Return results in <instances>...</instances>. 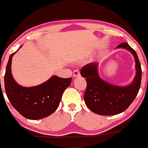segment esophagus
I'll return each instance as SVG.
<instances>
[{
	"label": "esophagus",
	"instance_id": "obj_1",
	"mask_svg": "<svg viewBox=\"0 0 148 148\" xmlns=\"http://www.w3.org/2000/svg\"><path fill=\"white\" fill-rule=\"evenodd\" d=\"M80 75V71H79V70H75V71H74L73 75V77H79Z\"/></svg>",
	"mask_w": 148,
	"mask_h": 148
}]
</instances>
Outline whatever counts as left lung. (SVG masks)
Wrapping results in <instances>:
<instances>
[{
	"mask_svg": "<svg viewBox=\"0 0 148 148\" xmlns=\"http://www.w3.org/2000/svg\"><path fill=\"white\" fill-rule=\"evenodd\" d=\"M117 48L127 50L135 58L136 73L130 85L119 86L103 80L99 76L97 63L85 65L80 71L87 82L84 94L85 104L97 115H114L123 112L133 102L140 88L142 70L136 52L126 42L120 44Z\"/></svg>",
	"mask_w": 148,
	"mask_h": 148,
	"instance_id": "left-lung-1",
	"label": "left lung"
}]
</instances>
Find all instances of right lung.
<instances>
[{
	"instance_id": "obj_1",
	"label": "right lung",
	"mask_w": 148,
	"mask_h": 148,
	"mask_svg": "<svg viewBox=\"0 0 148 148\" xmlns=\"http://www.w3.org/2000/svg\"><path fill=\"white\" fill-rule=\"evenodd\" d=\"M17 51L9 57L4 76L8 98L13 107L25 118L39 120L46 118L58 108L64 90L71 85L72 78L53 75L37 86L27 88L18 84L11 73L12 58Z\"/></svg>"
}]
</instances>
